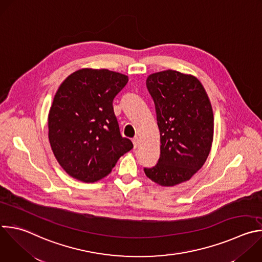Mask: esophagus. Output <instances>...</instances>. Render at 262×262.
Instances as JSON below:
<instances>
[{
    "mask_svg": "<svg viewBox=\"0 0 262 262\" xmlns=\"http://www.w3.org/2000/svg\"><path fill=\"white\" fill-rule=\"evenodd\" d=\"M133 144H134V148L138 147V145H139V138L138 137H135L133 139Z\"/></svg>",
    "mask_w": 262,
    "mask_h": 262,
    "instance_id": "obj_1",
    "label": "esophagus"
}]
</instances>
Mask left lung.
Masks as SVG:
<instances>
[{
	"mask_svg": "<svg viewBox=\"0 0 262 262\" xmlns=\"http://www.w3.org/2000/svg\"><path fill=\"white\" fill-rule=\"evenodd\" d=\"M146 85L156 111L160 156L146 176L161 186L188 181L211 151L214 115L201 81L188 74L166 70L149 75Z\"/></svg>",
	"mask_w": 262,
	"mask_h": 262,
	"instance_id": "left-lung-1",
	"label": "left lung"
}]
</instances>
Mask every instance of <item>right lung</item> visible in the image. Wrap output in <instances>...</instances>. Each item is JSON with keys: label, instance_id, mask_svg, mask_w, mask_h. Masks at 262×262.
Wrapping results in <instances>:
<instances>
[{"label": "right lung", "instance_id": "1", "mask_svg": "<svg viewBox=\"0 0 262 262\" xmlns=\"http://www.w3.org/2000/svg\"><path fill=\"white\" fill-rule=\"evenodd\" d=\"M128 81L107 69H81L60 84L48 114L52 152L68 175L85 183L108 176L133 149L122 138L113 100Z\"/></svg>", "mask_w": 262, "mask_h": 262}]
</instances>
